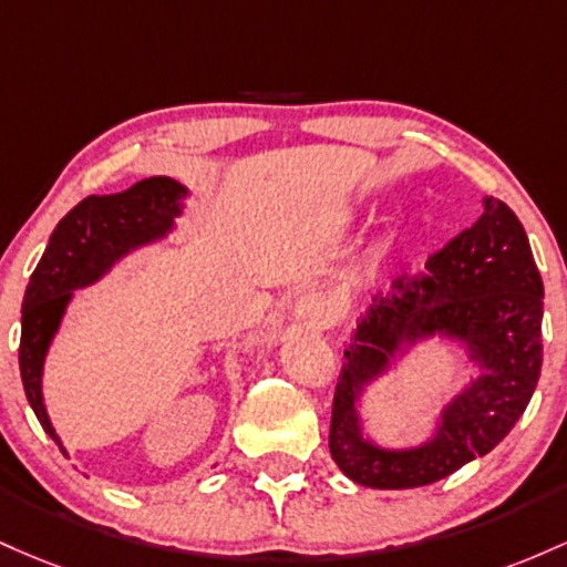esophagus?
I'll return each instance as SVG.
<instances>
[{
	"mask_svg": "<svg viewBox=\"0 0 567 567\" xmlns=\"http://www.w3.org/2000/svg\"><path fill=\"white\" fill-rule=\"evenodd\" d=\"M291 316H295V321L300 323L302 329H323L332 321V310H329V302L323 300L321 295L297 297Z\"/></svg>",
	"mask_w": 567,
	"mask_h": 567,
	"instance_id": "obj_1",
	"label": "esophagus"
}]
</instances>
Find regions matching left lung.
<instances>
[{"label":"left lung","mask_w":567,"mask_h":567,"mask_svg":"<svg viewBox=\"0 0 567 567\" xmlns=\"http://www.w3.org/2000/svg\"><path fill=\"white\" fill-rule=\"evenodd\" d=\"M544 281L523 221L504 200L431 254L425 272L393 278L355 327L334 388L329 450L342 474L374 489L423 487L487 455L523 417L544 346ZM434 333L455 336L483 374L443 413L437 436L415 451H383L358 429L354 399L393 354Z\"/></svg>","instance_id":"obj_1"}]
</instances>
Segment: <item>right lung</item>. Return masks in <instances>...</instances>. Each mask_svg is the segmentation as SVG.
Returning a JSON list of instances; mask_svg holds the SVG:
<instances>
[{"mask_svg":"<svg viewBox=\"0 0 567 567\" xmlns=\"http://www.w3.org/2000/svg\"><path fill=\"white\" fill-rule=\"evenodd\" d=\"M187 189L168 176H152L114 195H91L59 221L40 265L31 272L21 308V380L42 429L55 439L42 404V364L72 291L99 281L123 254L163 238L182 214ZM66 455V450L61 447Z\"/></svg>","mask_w":567,"mask_h":567,"instance_id":"1","label":"right lung"}]
</instances>
